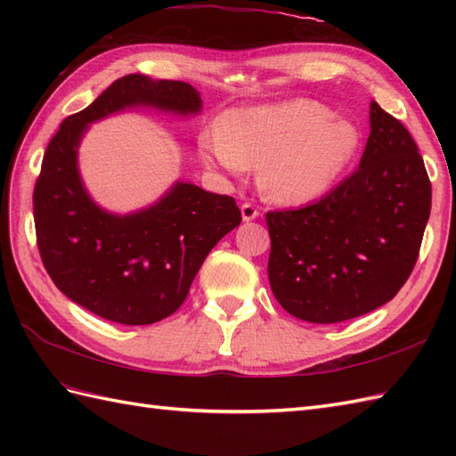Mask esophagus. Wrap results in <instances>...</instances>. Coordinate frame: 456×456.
<instances>
[{
  "label": "esophagus",
  "instance_id": "1",
  "mask_svg": "<svg viewBox=\"0 0 456 456\" xmlns=\"http://www.w3.org/2000/svg\"><path fill=\"white\" fill-rule=\"evenodd\" d=\"M240 216H243V221H253L258 217V209L253 203H243V206H240Z\"/></svg>",
  "mask_w": 456,
  "mask_h": 456
}]
</instances>
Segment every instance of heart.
I'll return each instance as SVG.
<instances>
[{"label": "heart", "instance_id": "heart-1", "mask_svg": "<svg viewBox=\"0 0 456 456\" xmlns=\"http://www.w3.org/2000/svg\"><path fill=\"white\" fill-rule=\"evenodd\" d=\"M200 154L229 176L263 167L260 182L280 203H307L335 186L361 144L356 125L312 100L229 110L200 134Z\"/></svg>", "mask_w": 456, "mask_h": 456}]
</instances>
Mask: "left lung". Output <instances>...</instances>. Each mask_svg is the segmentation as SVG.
Instances as JSON below:
<instances>
[{"label":"left lung","instance_id":"8db88e82","mask_svg":"<svg viewBox=\"0 0 456 456\" xmlns=\"http://www.w3.org/2000/svg\"><path fill=\"white\" fill-rule=\"evenodd\" d=\"M431 182L403 125L370 102L358 170L302 209L268 211V280L289 315L338 323L400 292L419 255Z\"/></svg>","mask_w":456,"mask_h":456}]
</instances>
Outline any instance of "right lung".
Here are the masks:
<instances>
[{
	"instance_id": "add662e5",
	"label": "right lung",
	"mask_w": 456,
	"mask_h": 456,
	"mask_svg": "<svg viewBox=\"0 0 456 456\" xmlns=\"http://www.w3.org/2000/svg\"><path fill=\"white\" fill-rule=\"evenodd\" d=\"M139 108L191 118L203 105L186 82L123 76L62 121L33 191L37 245L48 276L72 302L123 325H151L176 312L209 250L240 223L233 198L182 180L131 213L94 201L78 168L84 134L95 121Z\"/></svg>"
}]
</instances>
